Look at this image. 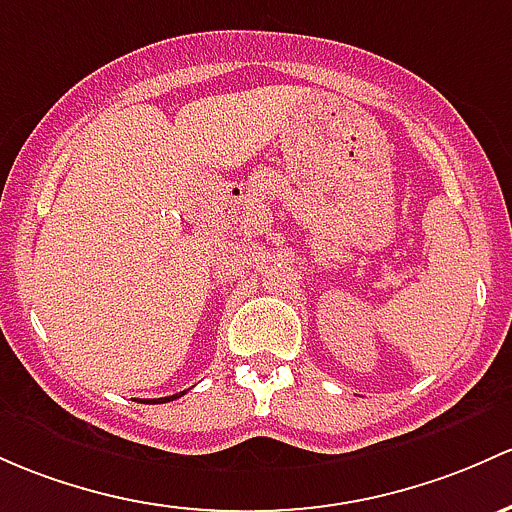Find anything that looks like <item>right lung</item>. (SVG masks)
I'll list each match as a JSON object with an SVG mask.
<instances>
[{"instance_id": "obj_1", "label": "right lung", "mask_w": 512, "mask_h": 512, "mask_svg": "<svg viewBox=\"0 0 512 512\" xmlns=\"http://www.w3.org/2000/svg\"><path fill=\"white\" fill-rule=\"evenodd\" d=\"M181 395H186V390L176 392V395H171V397H159V400H149V402H171V400H176V397H181Z\"/></svg>"}]
</instances>
